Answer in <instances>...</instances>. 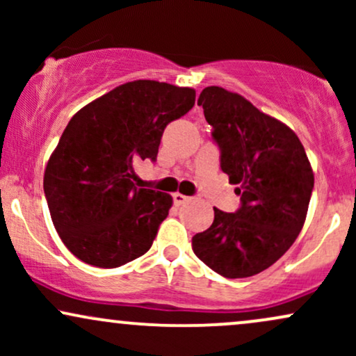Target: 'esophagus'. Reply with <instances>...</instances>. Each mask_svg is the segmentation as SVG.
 Masks as SVG:
<instances>
[{"label": "esophagus", "mask_w": 356, "mask_h": 356, "mask_svg": "<svg viewBox=\"0 0 356 356\" xmlns=\"http://www.w3.org/2000/svg\"><path fill=\"white\" fill-rule=\"evenodd\" d=\"M172 199H174L175 206H181V204H184L186 201H189V197H187V195L181 194V192H175V194H172Z\"/></svg>", "instance_id": "34e87169"}]
</instances>
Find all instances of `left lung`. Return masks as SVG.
I'll list each match as a JSON object with an SVG mask.
<instances>
[{
  "label": "left lung",
  "mask_w": 356,
  "mask_h": 356,
  "mask_svg": "<svg viewBox=\"0 0 356 356\" xmlns=\"http://www.w3.org/2000/svg\"><path fill=\"white\" fill-rule=\"evenodd\" d=\"M212 127L220 169L238 184L234 212L214 207L209 229L192 238V251L224 277H249L291 248L303 227L314 177L305 147L289 127L220 87L199 95Z\"/></svg>",
  "instance_id": "8db88e82"
}]
</instances>
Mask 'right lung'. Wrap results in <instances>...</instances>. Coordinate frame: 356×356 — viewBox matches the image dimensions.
<instances>
[{
	"label": "right lung",
	"mask_w": 356,
	"mask_h": 356,
	"mask_svg": "<svg viewBox=\"0 0 356 356\" xmlns=\"http://www.w3.org/2000/svg\"><path fill=\"white\" fill-rule=\"evenodd\" d=\"M194 104L192 88L137 80L72 117L48 161L43 189L55 229L73 256L118 268L149 251L172 197L137 187L132 165L157 161L164 129Z\"/></svg>",
	"instance_id": "right-lung-1"
}]
</instances>
